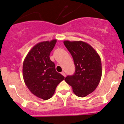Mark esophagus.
I'll return each instance as SVG.
<instances>
[{"mask_svg": "<svg viewBox=\"0 0 124 124\" xmlns=\"http://www.w3.org/2000/svg\"><path fill=\"white\" fill-rule=\"evenodd\" d=\"M61 74H62V76H64V77H66V73H65L64 72H62V73H61Z\"/></svg>", "mask_w": 124, "mask_h": 124, "instance_id": "esophagus-1", "label": "esophagus"}]
</instances>
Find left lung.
<instances>
[{"instance_id": "obj_1", "label": "left lung", "mask_w": 124, "mask_h": 124, "mask_svg": "<svg viewBox=\"0 0 124 124\" xmlns=\"http://www.w3.org/2000/svg\"><path fill=\"white\" fill-rule=\"evenodd\" d=\"M64 44L76 66L75 73L64 80L71 86L76 95L84 97L92 93L99 84L102 76L101 58L91 45L84 41L65 40Z\"/></svg>"}]
</instances>
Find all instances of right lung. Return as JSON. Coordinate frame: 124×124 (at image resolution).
I'll list each match as a JSON object with an SVG mask.
<instances>
[{
    "label": "right lung",
    "instance_id": "add662e5",
    "mask_svg": "<svg viewBox=\"0 0 124 124\" xmlns=\"http://www.w3.org/2000/svg\"><path fill=\"white\" fill-rule=\"evenodd\" d=\"M56 39L41 41L29 51L23 64V77L30 92L44 100L52 97L58 84L64 79L55 70L50 54Z\"/></svg>",
    "mask_w": 124,
    "mask_h": 124
}]
</instances>
